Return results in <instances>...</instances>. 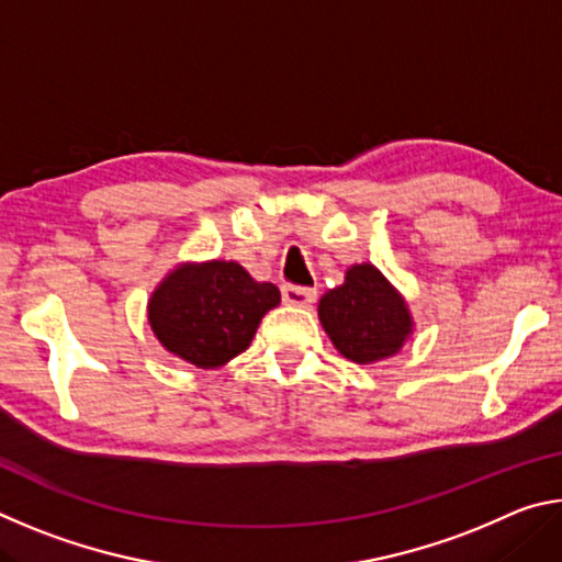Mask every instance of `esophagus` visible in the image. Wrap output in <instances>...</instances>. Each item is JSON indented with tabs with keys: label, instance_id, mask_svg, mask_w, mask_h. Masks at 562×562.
<instances>
[{
	"label": "esophagus",
	"instance_id": "obj_1",
	"mask_svg": "<svg viewBox=\"0 0 562 562\" xmlns=\"http://www.w3.org/2000/svg\"><path fill=\"white\" fill-rule=\"evenodd\" d=\"M282 300L294 307H312V302L317 300V290L300 288V284H282Z\"/></svg>",
	"mask_w": 562,
	"mask_h": 562
}]
</instances>
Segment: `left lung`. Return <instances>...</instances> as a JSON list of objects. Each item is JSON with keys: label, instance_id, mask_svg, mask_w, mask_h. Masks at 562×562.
<instances>
[{"label": "left lung", "instance_id": "1", "mask_svg": "<svg viewBox=\"0 0 562 562\" xmlns=\"http://www.w3.org/2000/svg\"><path fill=\"white\" fill-rule=\"evenodd\" d=\"M319 322L341 355L357 364L396 355L412 331L402 297L372 265H355L345 284L319 300Z\"/></svg>", "mask_w": 562, "mask_h": 562}]
</instances>
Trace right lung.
<instances>
[{
    "label": "right lung",
    "instance_id": "add662e5",
    "mask_svg": "<svg viewBox=\"0 0 562 562\" xmlns=\"http://www.w3.org/2000/svg\"><path fill=\"white\" fill-rule=\"evenodd\" d=\"M280 290L255 282L237 262L183 265L148 302V319L168 351L201 369L225 364L250 347Z\"/></svg>",
    "mask_w": 562,
    "mask_h": 562
}]
</instances>
